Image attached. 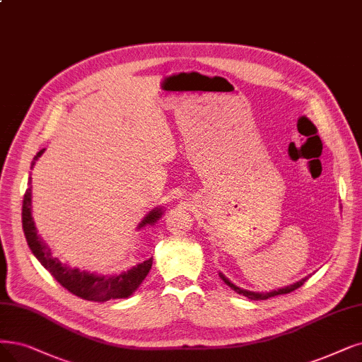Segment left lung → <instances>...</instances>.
<instances>
[{"mask_svg":"<svg viewBox=\"0 0 362 362\" xmlns=\"http://www.w3.org/2000/svg\"><path fill=\"white\" fill-rule=\"evenodd\" d=\"M220 276L223 278V281L231 288V290L233 291H236V293H239V294H242V296H245V297H248V298H251V300H267V298H270V297H274V296H281V294H288V293H293L294 290H297V288H300L303 284H305L306 281H308V278H305V279H301L300 282H297V284H294V285H290V286H286V288H282V290H278V291H272V293H266V294H262V293H252V291H247V290H240V288H238V286H235L233 284H231L228 279H226L223 274H220Z\"/></svg>","mask_w":362,"mask_h":362,"instance_id":"left-lung-1","label":"left lung"}]
</instances>
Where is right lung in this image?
Returning <instances> with one entry per match:
<instances>
[{
	"label": "right lung",
	"mask_w": 362,
	"mask_h": 362,
	"mask_svg": "<svg viewBox=\"0 0 362 362\" xmlns=\"http://www.w3.org/2000/svg\"><path fill=\"white\" fill-rule=\"evenodd\" d=\"M42 153H45V150H40L37 153L31 166L35 165V160ZM28 184L31 185V178ZM160 215H162L160 209L151 211L141 226L154 224L158 218H160ZM22 227H23L26 242L30 245L33 254L38 258V262L45 266L50 272L52 276L64 288H66L69 293H72L77 297H81L84 300L107 301L111 298H126L136 290L144 279H146L153 266V258H150L147 262L138 264L131 270H127L122 274H115V276H98V274H93V273L78 272L77 269L74 270L68 269L59 262V259L52 255L47 245L37 235V230L31 216V187L30 189H26L23 196Z\"/></svg>",
	"instance_id": "obj_1"
}]
</instances>
